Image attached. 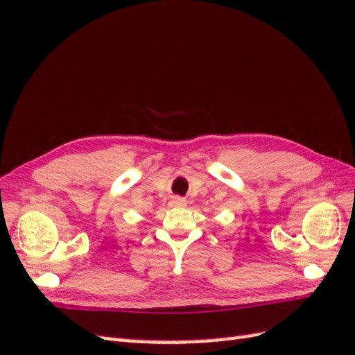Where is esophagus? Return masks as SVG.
Instances as JSON below:
<instances>
[{"instance_id":"34e87169","label":"esophagus","mask_w":355,"mask_h":355,"mask_svg":"<svg viewBox=\"0 0 355 355\" xmlns=\"http://www.w3.org/2000/svg\"><path fill=\"white\" fill-rule=\"evenodd\" d=\"M172 206H186V200L180 198V197H173L172 198Z\"/></svg>"}]
</instances>
